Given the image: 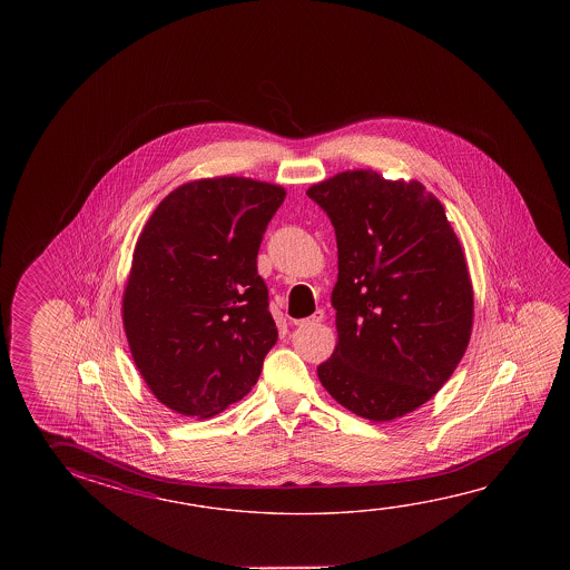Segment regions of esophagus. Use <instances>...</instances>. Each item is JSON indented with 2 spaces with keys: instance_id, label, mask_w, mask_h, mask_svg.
<instances>
[{
  "instance_id": "obj_1",
  "label": "esophagus",
  "mask_w": 570,
  "mask_h": 570,
  "mask_svg": "<svg viewBox=\"0 0 570 570\" xmlns=\"http://www.w3.org/2000/svg\"><path fill=\"white\" fill-rule=\"evenodd\" d=\"M324 320V309H316L312 316L306 317V320H298V322H294L296 326H316Z\"/></svg>"
}]
</instances>
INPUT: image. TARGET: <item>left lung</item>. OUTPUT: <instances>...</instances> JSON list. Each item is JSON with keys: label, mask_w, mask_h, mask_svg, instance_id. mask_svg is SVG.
<instances>
[{"label": "left lung", "mask_w": 570, "mask_h": 570, "mask_svg": "<svg viewBox=\"0 0 570 570\" xmlns=\"http://www.w3.org/2000/svg\"><path fill=\"white\" fill-rule=\"evenodd\" d=\"M306 195L337 244V344L317 377L355 415L397 420L430 402L465 354L473 286L463 248L417 180L345 170Z\"/></svg>", "instance_id": "1"}]
</instances>
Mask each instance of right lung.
<instances>
[{"label": "right lung", "mask_w": 570, "mask_h": 570, "mask_svg": "<svg viewBox=\"0 0 570 570\" xmlns=\"http://www.w3.org/2000/svg\"><path fill=\"white\" fill-rule=\"evenodd\" d=\"M286 198L253 178H200L163 198L140 233L122 326L150 392L213 417L253 390L278 340L256 258Z\"/></svg>", "instance_id": "right-lung-1"}]
</instances>
